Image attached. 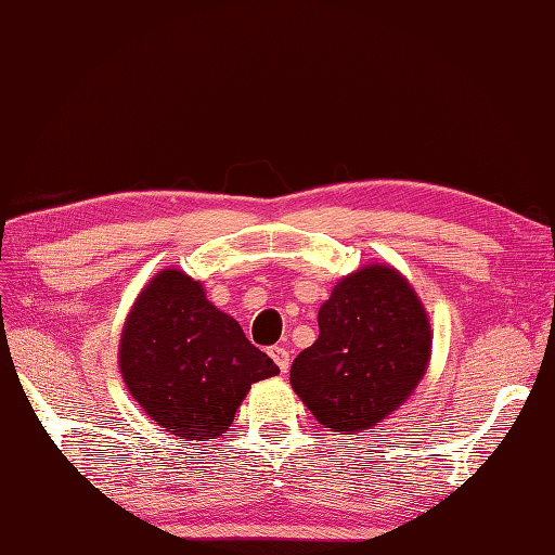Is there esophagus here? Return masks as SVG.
I'll return each mask as SVG.
<instances>
[{"label":"esophagus","mask_w":555,"mask_h":555,"mask_svg":"<svg viewBox=\"0 0 555 555\" xmlns=\"http://www.w3.org/2000/svg\"><path fill=\"white\" fill-rule=\"evenodd\" d=\"M270 358H273V362L280 367V372H287L289 370V350L282 348V345H273V348L268 350Z\"/></svg>","instance_id":"esophagus-1"}]
</instances>
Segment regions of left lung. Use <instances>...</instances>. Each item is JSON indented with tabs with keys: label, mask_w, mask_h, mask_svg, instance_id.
<instances>
[{
	"label": "left lung",
	"mask_w": 555,
	"mask_h": 555,
	"mask_svg": "<svg viewBox=\"0 0 555 555\" xmlns=\"http://www.w3.org/2000/svg\"><path fill=\"white\" fill-rule=\"evenodd\" d=\"M430 350L421 297L399 270L376 263L333 287L319 309V338L292 362L289 384L323 427L362 433L415 391Z\"/></svg>",
	"instance_id": "obj_1"
}]
</instances>
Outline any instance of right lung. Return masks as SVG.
Listing matches in <instances>:
<instances>
[{"label": "right lung", "mask_w": 555, "mask_h": 555, "mask_svg": "<svg viewBox=\"0 0 555 555\" xmlns=\"http://www.w3.org/2000/svg\"><path fill=\"white\" fill-rule=\"evenodd\" d=\"M118 364L132 399L181 440L229 430L250 384L280 374L183 270H159L125 319Z\"/></svg>", "instance_id": "obj_1"}]
</instances>
